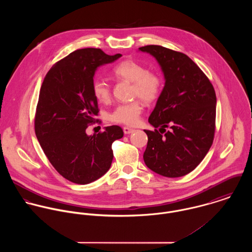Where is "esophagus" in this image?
Here are the masks:
<instances>
[{"mask_svg": "<svg viewBox=\"0 0 252 252\" xmlns=\"http://www.w3.org/2000/svg\"><path fill=\"white\" fill-rule=\"evenodd\" d=\"M123 131H124V134L128 135V134H132L133 132H135V129L130 128V127H124V128H123Z\"/></svg>", "mask_w": 252, "mask_h": 252, "instance_id": "34e87169", "label": "esophagus"}]
</instances>
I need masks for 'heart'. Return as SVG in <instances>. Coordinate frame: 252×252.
Returning <instances> with one entry per match:
<instances>
[{"instance_id": "1", "label": "heart", "mask_w": 252, "mask_h": 252, "mask_svg": "<svg viewBox=\"0 0 252 252\" xmlns=\"http://www.w3.org/2000/svg\"><path fill=\"white\" fill-rule=\"evenodd\" d=\"M115 77L132 82L131 93L133 97H140L144 102H155L163 90V78L160 73L148 71L147 68L134 60H123L112 69ZM95 98L100 103L110 100V87L105 80L97 79L92 85ZM143 111V104L139 100L121 104L113 109L109 115L110 121L128 126L136 125Z\"/></svg>"}]
</instances>
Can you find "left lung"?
<instances>
[{"label": "left lung", "mask_w": 252, "mask_h": 252, "mask_svg": "<svg viewBox=\"0 0 252 252\" xmlns=\"http://www.w3.org/2000/svg\"><path fill=\"white\" fill-rule=\"evenodd\" d=\"M139 49L156 58L166 79L148 118L154 128L160 129L144 130L148 138L144 163L163 177H183L202 162L214 142L215 88L184 53L161 45H145Z\"/></svg>", "instance_id": "1"}]
</instances>
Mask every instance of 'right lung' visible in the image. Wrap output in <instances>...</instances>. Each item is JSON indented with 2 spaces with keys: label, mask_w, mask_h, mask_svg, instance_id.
Wrapping results in <instances>:
<instances>
[{
  "label": "right lung",
  "mask_w": 252,
  "mask_h": 252,
  "mask_svg": "<svg viewBox=\"0 0 252 252\" xmlns=\"http://www.w3.org/2000/svg\"><path fill=\"white\" fill-rule=\"evenodd\" d=\"M121 56L108 55L100 48L77 49L58 61L41 84L36 139L54 169L73 183L87 184L104 176L113 159L111 144L123 137L117 125L93 136L85 132L99 112L92 90L95 72Z\"/></svg>",
  "instance_id": "add662e5"
}]
</instances>
